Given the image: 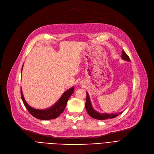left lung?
Listing matches in <instances>:
<instances>
[{
	"label": "left lung",
	"instance_id": "left-lung-1",
	"mask_svg": "<svg viewBox=\"0 0 154 154\" xmlns=\"http://www.w3.org/2000/svg\"><path fill=\"white\" fill-rule=\"evenodd\" d=\"M122 59L130 62V59H129V57L126 54V53L122 51ZM85 109L88 114L91 117L95 119H97V120H106V119H113L115 118L117 116H118L119 114H121L122 113V112H121L120 113H116V114H103V113H100L99 112L95 111L91 104V102L90 100L89 95H88V94L87 92V97H86V102H85Z\"/></svg>",
	"mask_w": 154,
	"mask_h": 154
}]
</instances>
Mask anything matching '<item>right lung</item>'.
Here are the masks:
<instances>
[{"mask_svg": "<svg viewBox=\"0 0 154 154\" xmlns=\"http://www.w3.org/2000/svg\"><path fill=\"white\" fill-rule=\"evenodd\" d=\"M74 88L71 87L69 90L66 91L63 94V95L61 96V97L59 99V100L53 106H52L51 107L48 109H44V110L35 109L34 108L31 107L26 102L25 99L23 97L22 88H20V94H21L22 100L23 101L24 106H25V107H26L27 110L29 112L30 114L37 119L47 120H51V119H55L57 117H59L62 114V113L63 112L65 108L66 107V105L69 99L70 98V97L73 94V92H74Z\"/></svg>", "mask_w": 154, "mask_h": 154, "instance_id": "add662e5", "label": "right lung"}]
</instances>
